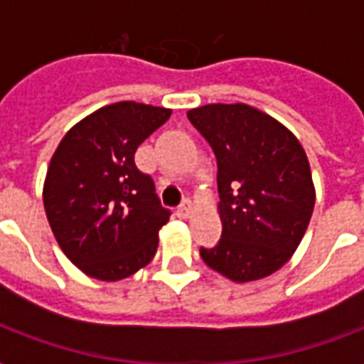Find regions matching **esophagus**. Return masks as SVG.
<instances>
[{"mask_svg": "<svg viewBox=\"0 0 364 364\" xmlns=\"http://www.w3.org/2000/svg\"><path fill=\"white\" fill-rule=\"evenodd\" d=\"M191 210H193V204H191V200H183V204L177 208V217L179 219H187L188 215H191Z\"/></svg>", "mask_w": 364, "mask_h": 364, "instance_id": "esophagus-1", "label": "esophagus"}]
</instances>
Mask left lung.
Masks as SVG:
<instances>
[{
    "label": "left lung",
    "mask_w": 364,
    "mask_h": 364,
    "mask_svg": "<svg viewBox=\"0 0 364 364\" xmlns=\"http://www.w3.org/2000/svg\"><path fill=\"white\" fill-rule=\"evenodd\" d=\"M187 117L215 153L221 198V240L200 257L236 283L270 276L293 257L316 204L304 149L251 105L210 104Z\"/></svg>",
    "instance_id": "obj_1"
}]
</instances>
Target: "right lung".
Segmentation results:
<instances>
[{"label": "right lung", "instance_id": "1", "mask_svg": "<svg viewBox=\"0 0 364 364\" xmlns=\"http://www.w3.org/2000/svg\"><path fill=\"white\" fill-rule=\"evenodd\" d=\"M171 111L119 102L77 122L48 164L43 202L65 257L87 276L117 282L153 260L170 219L134 154Z\"/></svg>", "mask_w": 364, "mask_h": 364}]
</instances>
